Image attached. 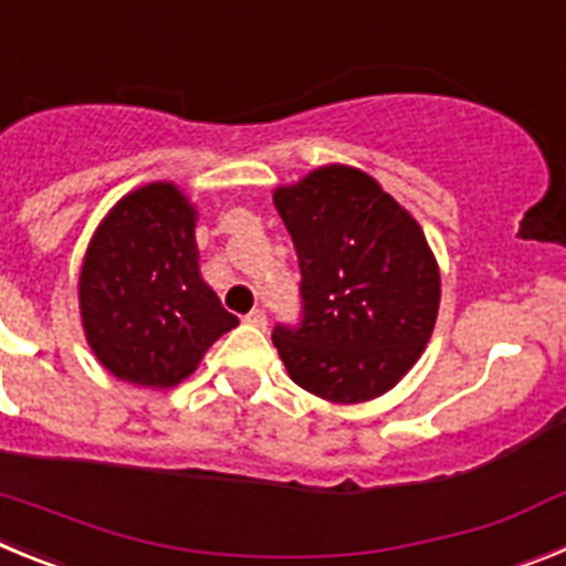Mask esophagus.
Masks as SVG:
<instances>
[{
	"instance_id": "esophagus-1",
	"label": "esophagus",
	"mask_w": 566,
	"mask_h": 566,
	"mask_svg": "<svg viewBox=\"0 0 566 566\" xmlns=\"http://www.w3.org/2000/svg\"><path fill=\"white\" fill-rule=\"evenodd\" d=\"M243 319H247L249 326H254V328H266V312H263V308H252V312H249Z\"/></svg>"
}]
</instances>
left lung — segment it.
Masks as SVG:
<instances>
[{"label":"left lung","instance_id":"left-lung-1","mask_svg":"<svg viewBox=\"0 0 566 566\" xmlns=\"http://www.w3.org/2000/svg\"><path fill=\"white\" fill-rule=\"evenodd\" d=\"M274 207L300 266V319L272 332L300 388L365 402L399 382L431 339L439 269L422 229L371 175L323 167Z\"/></svg>","mask_w":566,"mask_h":566}]
</instances>
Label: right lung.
Wrapping results in <instances>:
<instances>
[{
    "label": "right lung",
    "mask_w": 566,
    "mask_h": 566,
    "mask_svg": "<svg viewBox=\"0 0 566 566\" xmlns=\"http://www.w3.org/2000/svg\"><path fill=\"white\" fill-rule=\"evenodd\" d=\"M198 260L195 209L172 184H149L115 203L78 280L84 334L109 374L169 388L238 326Z\"/></svg>",
    "instance_id": "1"
}]
</instances>
